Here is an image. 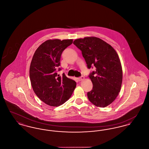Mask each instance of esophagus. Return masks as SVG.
Here are the masks:
<instances>
[{"label":"esophagus","mask_w":149,"mask_h":149,"mask_svg":"<svg viewBox=\"0 0 149 149\" xmlns=\"http://www.w3.org/2000/svg\"><path fill=\"white\" fill-rule=\"evenodd\" d=\"M84 79H85V78H84V77H81L78 78V80H79V81H82V80H83Z\"/></svg>","instance_id":"obj_1"}]
</instances>
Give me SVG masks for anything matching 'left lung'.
Listing matches in <instances>:
<instances>
[{
	"label": "left lung",
	"instance_id": "obj_1",
	"mask_svg": "<svg viewBox=\"0 0 149 149\" xmlns=\"http://www.w3.org/2000/svg\"><path fill=\"white\" fill-rule=\"evenodd\" d=\"M73 43L81 51L88 68H96L89 76L93 86L87 93L88 99L95 106H108L118 96L122 82V65L117 52L96 37L77 39Z\"/></svg>",
	"mask_w": 149,
	"mask_h": 149
}]
</instances>
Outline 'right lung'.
Segmentation results:
<instances>
[{
	"label": "right lung",
	"instance_id": "obj_1",
	"mask_svg": "<svg viewBox=\"0 0 149 149\" xmlns=\"http://www.w3.org/2000/svg\"><path fill=\"white\" fill-rule=\"evenodd\" d=\"M72 41V39L47 40L37 49L32 57L29 68L32 87L36 95L50 106L64 104L76 87L74 80L64 74L60 77L56 72L63 51Z\"/></svg>",
	"mask_w": 149,
	"mask_h": 149
}]
</instances>
